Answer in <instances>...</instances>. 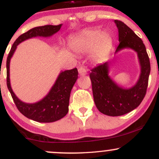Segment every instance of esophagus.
<instances>
[{
	"label": "esophagus",
	"instance_id": "34e87169",
	"mask_svg": "<svg viewBox=\"0 0 159 159\" xmlns=\"http://www.w3.org/2000/svg\"><path fill=\"white\" fill-rule=\"evenodd\" d=\"M78 73H79L80 75H87V69H86L84 67H79V68H78Z\"/></svg>",
	"mask_w": 159,
	"mask_h": 159
}]
</instances>
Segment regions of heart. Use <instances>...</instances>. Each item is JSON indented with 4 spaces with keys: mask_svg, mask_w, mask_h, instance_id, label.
Masks as SVG:
<instances>
[{
    "mask_svg": "<svg viewBox=\"0 0 159 159\" xmlns=\"http://www.w3.org/2000/svg\"><path fill=\"white\" fill-rule=\"evenodd\" d=\"M69 45L75 52L87 54L91 52V57L96 62L105 60L113 46V37L107 31L96 28L86 29L69 39Z\"/></svg>",
    "mask_w": 159,
    "mask_h": 159,
    "instance_id": "b5f03b06",
    "label": "heart"
}]
</instances>
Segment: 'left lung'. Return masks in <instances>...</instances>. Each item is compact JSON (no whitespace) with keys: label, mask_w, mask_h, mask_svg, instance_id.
Returning <instances> with one entry per match:
<instances>
[{"label":"left lung","mask_w":159,"mask_h":159,"mask_svg":"<svg viewBox=\"0 0 159 159\" xmlns=\"http://www.w3.org/2000/svg\"><path fill=\"white\" fill-rule=\"evenodd\" d=\"M114 22L118 28L120 42L115 53L127 48L135 51L141 72L136 84L125 89L109 77L107 62L91 69L90 78L96 106L101 113L111 116L125 114L139 106L147 93L150 73V62L142 39L123 21L115 20Z\"/></svg>","instance_id":"obj_1"}]
</instances>
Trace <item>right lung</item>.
Wrapping results in <instances>:
<instances>
[{"instance_id": "right-lung-1", "label": "right lung", "mask_w": 159, "mask_h": 159, "mask_svg": "<svg viewBox=\"0 0 159 159\" xmlns=\"http://www.w3.org/2000/svg\"><path fill=\"white\" fill-rule=\"evenodd\" d=\"M62 25H45L30 29L17 38L12 45L7 60V84L18 110L24 116L39 123H52L61 120L69 111V102L72 87L78 79L77 68L60 73L50 92L41 101L34 104L25 103L12 91L10 81V63L17 45L21 42L35 36H51L59 31Z\"/></svg>"}]
</instances>
